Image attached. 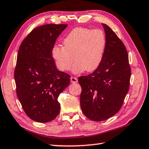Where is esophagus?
I'll use <instances>...</instances> for the list:
<instances>
[{"mask_svg":"<svg viewBox=\"0 0 149 149\" xmlns=\"http://www.w3.org/2000/svg\"><path fill=\"white\" fill-rule=\"evenodd\" d=\"M70 80H71V83H77V79L75 77H70Z\"/></svg>","mask_w":149,"mask_h":149,"instance_id":"34e87169","label":"esophagus"}]
</instances>
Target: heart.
I'll return each instance as SVG.
<instances>
[{
  "label": "heart",
  "mask_w": 149,
  "mask_h": 149,
  "mask_svg": "<svg viewBox=\"0 0 149 149\" xmlns=\"http://www.w3.org/2000/svg\"><path fill=\"white\" fill-rule=\"evenodd\" d=\"M63 47L55 45L51 54L59 70L67 71L73 65L72 71L79 74L86 70L93 72L102 61L106 47V37L100 29L77 27L71 31L63 40Z\"/></svg>",
  "instance_id": "b5f03b06"
}]
</instances>
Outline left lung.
I'll return each mask as SVG.
<instances>
[{
    "mask_svg": "<svg viewBox=\"0 0 149 149\" xmlns=\"http://www.w3.org/2000/svg\"><path fill=\"white\" fill-rule=\"evenodd\" d=\"M106 47L102 61L92 74L79 77L82 111L93 121H103L121 108L130 84L131 68L124 44L115 32L102 24Z\"/></svg>",
    "mask_w": 149,
    "mask_h": 149,
    "instance_id": "obj_1",
    "label": "left lung"
}]
</instances>
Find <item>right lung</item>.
Instances as JSON below:
<instances>
[{
  "instance_id": "1",
  "label": "right lung",
  "mask_w": 149,
  "mask_h": 149,
  "mask_svg": "<svg viewBox=\"0 0 149 149\" xmlns=\"http://www.w3.org/2000/svg\"><path fill=\"white\" fill-rule=\"evenodd\" d=\"M67 24L36 27L18 49L14 77L16 91L25 113L34 121L45 123L58 115V98L70 82V75L57 69L51 50Z\"/></svg>"
}]
</instances>
